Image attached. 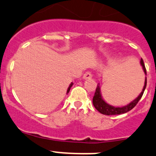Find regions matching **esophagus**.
I'll use <instances>...</instances> for the list:
<instances>
[{"instance_id":"esophagus-1","label":"esophagus","mask_w":156,"mask_h":156,"mask_svg":"<svg viewBox=\"0 0 156 156\" xmlns=\"http://www.w3.org/2000/svg\"><path fill=\"white\" fill-rule=\"evenodd\" d=\"M92 74H91V72H89V71H87L85 75H83V79H85V80L90 79V78H92Z\"/></svg>"}]
</instances>
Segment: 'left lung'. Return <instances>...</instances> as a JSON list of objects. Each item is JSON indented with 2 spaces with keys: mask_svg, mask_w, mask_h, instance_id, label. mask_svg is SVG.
Returning a JSON list of instances; mask_svg holds the SVG:
<instances>
[{
  "mask_svg": "<svg viewBox=\"0 0 156 156\" xmlns=\"http://www.w3.org/2000/svg\"><path fill=\"white\" fill-rule=\"evenodd\" d=\"M140 64H141V68H142L143 69V71H144V75H145L144 87H143L142 91H141V93L138 95V96H137L135 99L131 101L130 103L126 105V106H112V105L108 104L107 102H106V101L103 99V98H102V93H101L100 86H99V84H98L97 87H96V89H95V95H94L93 99H92V103H93L94 107L97 109L99 113H102V114L107 115V116H109V115L122 114V113H127V112L130 111V109H132L133 108L137 105L138 101L141 99V96H142L143 93H144V89H145V88H146V85H147L146 69H145V66H144V61H143L142 58H141V61H140Z\"/></svg>",
  "mask_w": 156,
  "mask_h": 156,
  "instance_id": "8db88e82",
  "label": "left lung"
}]
</instances>
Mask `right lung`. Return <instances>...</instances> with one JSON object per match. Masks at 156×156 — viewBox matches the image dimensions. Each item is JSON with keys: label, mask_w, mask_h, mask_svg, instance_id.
Returning a JSON list of instances; mask_svg holds the SVG:
<instances>
[{"label": "right lung", "mask_w": 156, "mask_h": 156, "mask_svg": "<svg viewBox=\"0 0 156 156\" xmlns=\"http://www.w3.org/2000/svg\"><path fill=\"white\" fill-rule=\"evenodd\" d=\"M74 85V83H73V82H71V84H70V85H69V87H68V90H67V94L68 93V92H70V89H71V86H72V85Z\"/></svg>", "instance_id": "right-lung-1"}]
</instances>
